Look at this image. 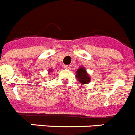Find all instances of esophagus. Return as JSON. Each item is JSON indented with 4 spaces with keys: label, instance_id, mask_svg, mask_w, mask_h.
<instances>
[{
    "label": "esophagus",
    "instance_id": "1",
    "mask_svg": "<svg viewBox=\"0 0 135 135\" xmlns=\"http://www.w3.org/2000/svg\"><path fill=\"white\" fill-rule=\"evenodd\" d=\"M64 68H65V69H68V70H70V69L71 68V65H64Z\"/></svg>",
    "mask_w": 135,
    "mask_h": 135
}]
</instances>
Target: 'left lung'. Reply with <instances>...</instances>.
Wrapping results in <instances>:
<instances>
[{"label": "left lung", "instance_id": "8db88e82", "mask_svg": "<svg viewBox=\"0 0 135 135\" xmlns=\"http://www.w3.org/2000/svg\"><path fill=\"white\" fill-rule=\"evenodd\" d=\"M76 78L81 84H88L90 82V76L87 74L86 69L83 67H80L76 71Z\"/></svg>", "mask_w": 135, "mask_h": 135}]
</instances>
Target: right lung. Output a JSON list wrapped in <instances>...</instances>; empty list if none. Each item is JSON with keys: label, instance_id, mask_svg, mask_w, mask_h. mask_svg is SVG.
<instances>
[{"label": "right lung", "instance_id": "add662e5", "mask_svg": "<svg viewBox=\"0 0 135 135\" xmlns=\"http://www.w3.org/2000/svg\"><path fill=\"white\" fill-rule=\"evenodd\" d=\"M49 72H51V71H52V70H49Z\"/></svg>", "mask_w": 135, "mask_h": 135}]
</instances>
